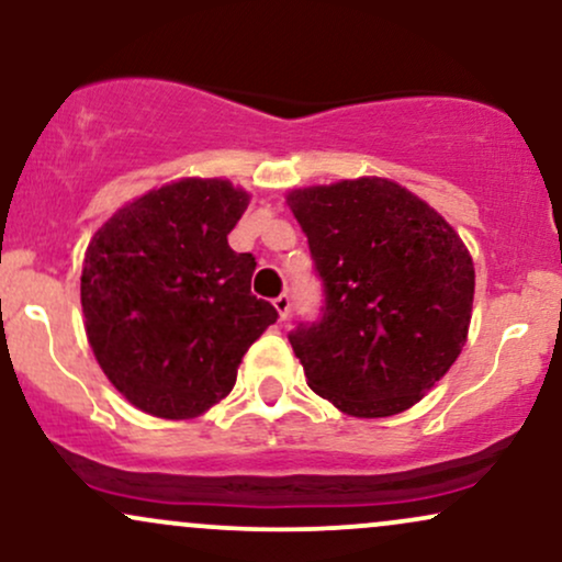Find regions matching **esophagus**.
Instances as JSON below:
<instances>
[{
	"instance_id": "esophagus-1",
	"label": "esophagus",
	"mask_w": 562,
	"mask_h": 562,
	"mask_svg": "<svg viewBox=\"0 0 562 562\" xmlns=\"http://www.w3.org/2000/svg\"><path fill=\"white\" fill-rule=\"evenodd\" d=\"M274 308H277V314H280V319L285 322V319H288V312H290V295H288V293L277 295V299H274Z\"/></svg>"
}]
</instances>
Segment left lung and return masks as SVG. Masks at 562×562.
Masks as SVG:
<instances>
[{
  "label": "left lung",
  "instance_id": "left-lung-1",
  "mask_svg": "<svg viewBox=\"0 0 562 562\" xmlns=\"http://www.w3.org/2000/svg\"><path fill=\"white\" fill-rule=\"evenodd\" d=\"M288 205L325 288L322 317L288 335L308 389L353 417L409 409L465 346L475 290L465 243L391 179L303 187Z\"/></svg>",
  "mask_w": 562,
  "mask_h": 562
}]
</instances>
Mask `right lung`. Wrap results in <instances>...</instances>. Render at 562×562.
I'll return each mask as SVG.
<instances>
[{
  "label": "right lung",
  "instance_id": "add662e5",
  "mask_svg": "<svg viewBox=\"0 0 562 562\" xmlns=\"http://www.w3.org/2000/svg\"><path fill=\"white\" fill-rule=\"evenodd\" d=\"M248 203L227 179H179L115 211L89 243V346L147 415L187 420L222 402L245 351L277 322L250 293L256 259L227 243Z\"/></svg>",
  "mask_w": 562,
  "mask_h": 562
}]
</instances>
